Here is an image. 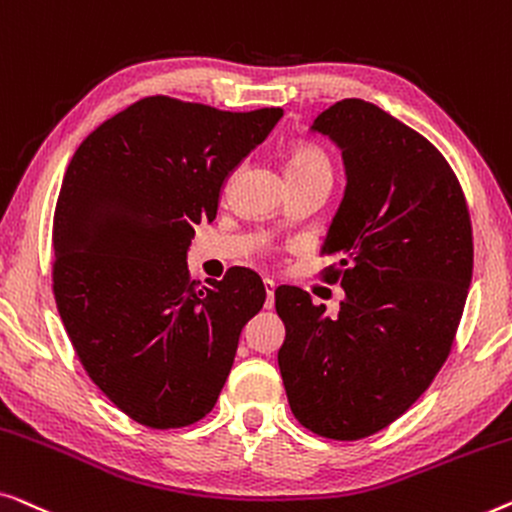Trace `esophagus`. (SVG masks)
<instances>
[{
	"mask_svg": "<svg viewBox=\"0 0 512 512\" xmlns=\"http://www.w3.org/2000/svg\"><path fill=\"white\" fill-rule=\"evenodd\" d=\"M264 290H266V308H273V301H276V283L271 278H264Z\"/></svg>",
	"mask_w": 512,
	"mask_h": 512,
	"instance_id": "obj_1",
	"label": "esophagus"
}]
</instances>
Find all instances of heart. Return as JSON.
Here are the masks:
<instances>
[{
  "instance_id": "obj_1",
  "label": "heart",
  "mask_w": 512,
  "mask_h": 512,
  "mask_svg": "<svg viewBox=\"0 0 512 512\" xmlns=\"http://www.w3.org/2000/svg\"><path fill=\"white\" fill-rule=\"evenodd\" d=\"M287 171L290 176L308 174V171H331V162L325 155V150L311 143H297L290 150V160H287Z\"/></svg>"
}]
</instances>
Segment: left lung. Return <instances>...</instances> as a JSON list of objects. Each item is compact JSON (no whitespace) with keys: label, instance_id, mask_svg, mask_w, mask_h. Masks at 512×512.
Wrapping results in <instances>:
<instances>
[{"label":"left lung","instance_id":"1","mask_svg":"<svg viewBox=\"0 0 512 512\" xmlns=\"http://www.w3.org/2000/svg\"><path fill=\"white\" fill-rule=\"evenodd\" d=\"M343 150L348 187L320 255L341 283L334 320L301 287L276 290L287 401L301 427L359 441L401 417L441 371L473 276V229L448 160L364 99L313 122Z\"/></svg>","mask_w":512,"mask_h":512}]
</instances>
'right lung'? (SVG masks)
I'll use <instances>...</instances> for the list:
<instances>
[{
  "label": "right lung",
  "mask_w": 512,
  "mask_h": 512,
  "mask_svg": "<svg viewBox=\"0 0 512 512\" xmlns=\"http://www.w3.org/2000/svg\"><path fill=\"white\" fill-rule=\"evenodd\" d=\"M280 115L155 95L102 122L71 157L53 218L55 304L92 383L143 427L211 413L241 329L264 306L255 271L232 266L197 287L185 253L218 213L229 171Z\"/></svg>",
  "instance_id": "add662e5"
}]
</instances>
